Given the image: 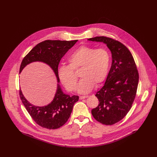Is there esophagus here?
Instances as JSON below:
<instances>
[{
	"label": "esophagus",
	"instance_id": "1",
	"mask_svg": "<svg viewBox=\"0 0 157 157\" xmlns=\"http://www.w3.org/2000/svg\"><path fill=\"white\" fill-rule=\"evenodd\" d=\"M88 98V96H79V99H85V98Z\"/></svg>",
	"mask_w": 157,
	"mask_h": 157
}]
</instances>
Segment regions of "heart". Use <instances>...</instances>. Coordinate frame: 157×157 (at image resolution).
<instances>
[{
    "label": "heart",
    "mask_w": 157,
    "mask_h": 157,
    "mask_svg": "<svg viewBox=\"0 0 157 157\" xmlns=\"http://www.w3.org/2000/svg\"><path fill=\"white\" fill-rule=\"evenodd\" d=\"M69 64L62 66L58 75L61 82L69 91L76 89L78 78L74 71L81 68L77 91L80 94H87L93 89L94 84L103 82L108 74L110 55L104 48L82 45L76 49L68 58Z\"/></svg>",
    "instance_id": "1"
}]
</instances>
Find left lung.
<instances>
[{"label":"left lung","instance_id":"obj_1","mask_svg":"<svg viewBox=\"0 0 157 157\" xmlns=\"http://www.w3.org/2000/svg\"><path fill=\"white\" fill-rule=\"evenodd\" d=\"M87 40L102 42L112 54V65L103 87L97 92L98 105L92 109L94 118L105 125H113L128 113L136 98L139 73L133 58L121 42L105 36Z\"/></svg>","mask_w":157,"mask_h":157}]
</instances>
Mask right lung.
Returning a JSON list of instances; mask_svg holds the SVG:
<instances>
[{"label": "right lung", "instance_id": "obj_1", "mask_svg": "<svg viewBox=\"0 0 157 157\" xmlns=\"http://www.w3.org/2000/svg\"><path fill=\"white\" fill-rule=\"evenodd\" d=\"M78 40H45L38 43L24 57L20 67V73L33 62H42L48 65L57 79V89L53 101L47 105L36 106L30 103L20 89V99L33 121L40 126L56 129L63 125L70 117L73 105L79 96L65 94L59 85L58 64L62 57Z\"/></svg>", "mask_w": 157, "mask_h": 157}]
</instances>
